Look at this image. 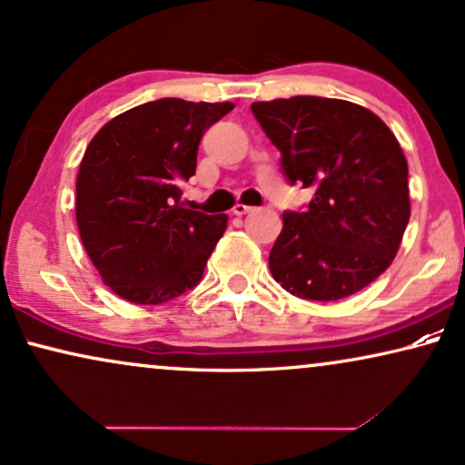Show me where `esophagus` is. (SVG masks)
Segmentation results:
<instances>
[{
    "mask_svg": "<svg viewBox=\"0 0 465 465\" xmlns=\"http://www.w3.org/2000/svg\"><path fill=\"white\" fill-rule=\"evenodd\" d=\"M232 213L236 214V216H242V214H249V213H252V208H251V205H244V203H236V205H233Z\"/></svg>",
    "mask_w": 465,
    "mask_h": 465,
    "instance_id": "obj_1",
    "label": "esophagus"
}]
</instances>
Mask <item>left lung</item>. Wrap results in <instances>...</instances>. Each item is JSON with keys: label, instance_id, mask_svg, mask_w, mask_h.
Returning <instances> with one entry per match:
<instances>
[{"label": "left lung", "instance_id": "8db88e82", "mask_svg": "<svg viewBox=\"0 0 465 465\" xmlns=\"http://www.w3.org/2000/svg\"><path fill=\"white\" fill-rule=\"evenodd\" d=\"M290 184L315 191L287 210L270 251L276 283L307 301L361 292L395 260L410 221L408 161L391 128L361 104L320 96L252 103Z\"/></svg>", "mask_w": 465, "mask_h": 465}]
</instances>
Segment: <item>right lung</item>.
<instances>
[{
  "label": "right lung",
  "mask_w": 465,
  "mask_h": 465,
  "mask_svg": "<svg viewBox=\"0 0 465 465\" xmlns=\"http://www.w3.org/2000/svg\"><path fill=\"white\" fill-rule=\"evenodd\" d=\"M232 103L161 98L107 122L76 175V225L103 283L134 304L182 296L203 276L227 214L182 202L203 133Z\"/></svg>",
  "instance_id": "add662e5"
}]
</instances>
